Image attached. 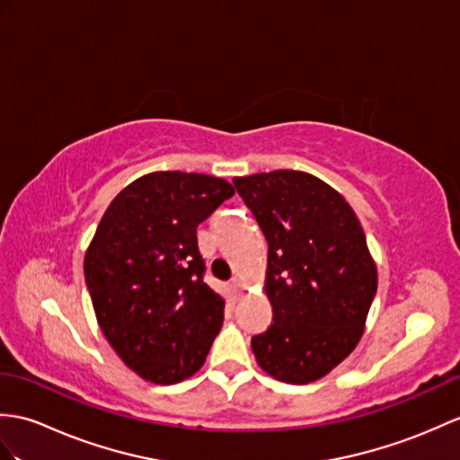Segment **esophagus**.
<instances>
[{
    "instance_id": "esophagus-1",
    "label": "esophagus",
    "mask_w": 460,
    "mask_h": 460,
    "mask_svg": "<svg viewBox=\"0 0 460 460\" xmlns=\"http://www.w3.org/2000/svg\"><path fill=\"white\" fill-rule=\"evenodd\" d=\"M231 292L234 294V297L241 296V292H243V282H241V279H233V280H231Z\"/></svg>"
}]
</instances>
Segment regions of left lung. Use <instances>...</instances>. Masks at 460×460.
I'll return each mask as SVG.
<instances>
[{
    "label": "left lung",
    "mask_w": 460,
    "mask_h": 460,
    "mask_svg": "<svg viewBox=\"0 0 460 460\" xmlns=\"http://www.w3.org/2000/svg\"><path fill=\"white\" fill-rule=\"evenodd\" d=\"M269 243L264 294L272 325L251 347L266 375L309 384L341 365L365 333L378 272L357 213L300 170L233 178Z\"/></svg>",
    "instance_id": "1"
}]
</instances>
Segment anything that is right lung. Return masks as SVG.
<instances>
[{
  "label": "right lung",
  "mask_w": 460,
  "mask_h": 460,
  "mask_svg": "<svg viewBox=\"0 0 460 460\" xmlns=\"http://www.w3.org/2000/svg\"><path fill=\"white\" fill-rule=\"evenodd\" d=\"M234 194L227 180L151 172L105 209L84 256L103 337L143 380L176 384L204 367L226 300L204 282L196 231Z\"/></svg>",
  "instance_id": "right-lung-1"
}]
</instances>
